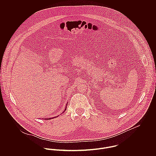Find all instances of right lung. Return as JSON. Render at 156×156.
<instances>
[{
    "instance_id": "add662e5",
    "label": "right lung",
    "mask_w": 156,
    "mask_h": 156,
    "mask_svg": "<svg viewBox=\"0 0 156 156\" xmlns=\"http://www.w3.org/2000/svg\"><path fill=\"white\" fill-rule=\"evenodd\" d=\"M66 108H67V107H66ZM66 109H65V111H66ZM63 113H64V112H63ZM56 117H57V116H56Z\"/></svg>"
}]
</instances>
